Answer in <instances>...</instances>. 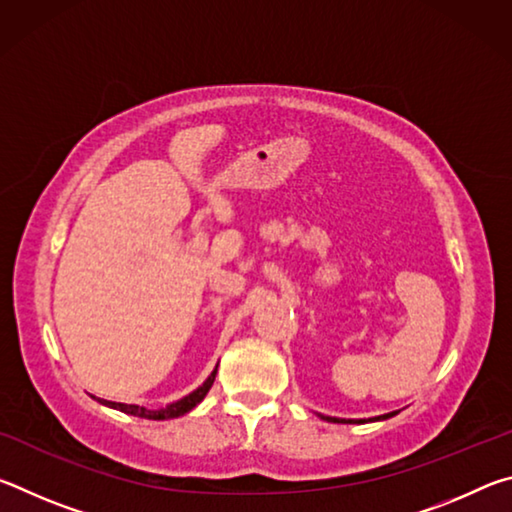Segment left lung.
Instances as JSON below:
<instances>
[{
  "label": "left lung",
  "mask_w": 512,
  "mask_h": 512,
  "mask_svg": "<svg viewBox=\"0 0 512 512\" xmlns=\"http://www.w3.org/2000/svg\"><path fill=\"white\" fill-rule=\"evenodd\" d=\"M393 415H397V411H393V413H386V415H377V418H368V420H357L359 424L361 422H375V420H388V418H393ZM320 418L323 420H327V422H350V424H354L352 420H341V418H329V415H320Z\"/></svg>",
  "instance_id": "left-lung-1"
}]
</instances>
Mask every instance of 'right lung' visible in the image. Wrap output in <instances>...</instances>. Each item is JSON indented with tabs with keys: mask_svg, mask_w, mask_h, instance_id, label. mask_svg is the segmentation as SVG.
<instances>
[{
	"mask_svg": "<svg viewBox=\"0 0 512 512\" xmlns=\"http://www.w3.org/2000/svg\"><path fill=\"white\" fill-rule=\"evenodd\" d=\"M214 377H216V368L212 370V375L203 381V386H198L194 393L185 395L183 400L167 404L164 409H144V406H137V404H121V402H108V400H99L101 404L110 406V409H117V411H124L128 415H137V418H146V420H171V418H180V415H185L194 409L196 404L203 402V397L210 391L212 384H214Z\"/></svg>",
	"mask_w": 512,
	"mask_h": 512,
	"instance_id": "1",
	"label": "right lung"
}]
</instances>
